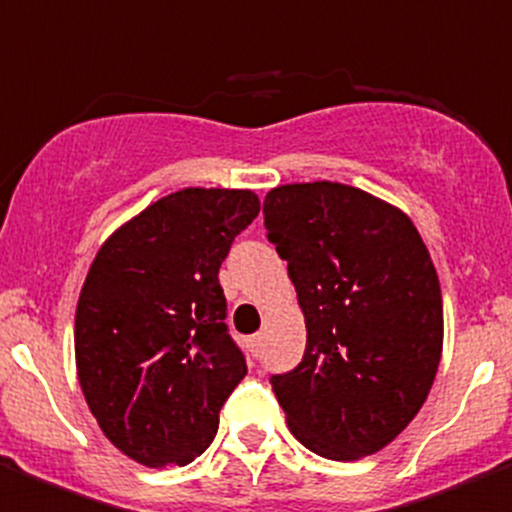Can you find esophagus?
<instances>
[{
	"label": "esophagus",
	"mask_w": 512,
	"mask_h": 512,
	"mask_svg": "<svg viewBox=\"0 0 512 512\" xmlns=\"http://www.w3.org/2000/svg\"><path fill=\"white\" fill-rule=\"evenodd\" d=\"M259 346H261V336H259V333L248 338V348H251V354H259Z\"/></svg>",
	"instance_id": "obj_1"
}]
</instances>
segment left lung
Wrapping results in <instances>:
<instances>
[{
	"instance_id": "left-lung-1",
	"label": "left lung",
	"mask_w": 512,
	"mask_h": 512,
	"mask_svg": "<svg viewBox=\"0 0 512 512\" xmlns=\"http://www.w3.org/2000/svg\"><path fill=\"white\" fill-rule=\"evenodd\" d=\"M264 228L307 325L300 364L269 379L289 431L333 461L384 449L423 408L441 361L428 248L408 215L336 182L271 189Z\"/></svg>"
}]
</instances>
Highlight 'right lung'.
Segmentation results:
<instances>
[{
  "label": "right lung",
  "mask_w": 512,
  "mask_h": 512,
  "mask_svg": "<svg viewBox=\"0 0 512 512\" xmlns=\"http://www.w3.org/2000/svg\"><path fill=\"white\" fill-rule=\"evenodd\" d=\"M259 210L248 189H182L99 248L76 305V369L104 436L138 464L205 454L246 377L217 274Z\"/></svg>",
  "instance_id": "right-lung-1"
}]
</instances>
